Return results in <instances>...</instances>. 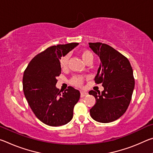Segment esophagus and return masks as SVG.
I'll return each instance as SVG.
<instances>
[{"label":"esophagus","mask_w":153,"mask_h":153,"mask_svg":"<svg viewBox=\"0 0 153 153\" xmlns=\"http://www.w3.org/2000/svg\"><path fill=\"white\" fill-rule=\"evenodd\" d=\"M88 94V93L87 92H85V91H81L80 92V97H81L82 98V97H84L85 96H86Z\"/></svg>","instance_id":"1"}]
</instances>
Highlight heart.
<instances>
[{
    "label": "heart",
    "mask_w": 153,
    "mask_h": 153,
    "mask_svg": "<svg viewBox=\"0 0 153 153\" xmlns=\"http://www.w3.org/2000/svg\"><path fill=\"white\" fill-rule=\"evenodd\" d=\"M80 55L85 63H88L89 61H92L94 59V56L92 52L88 50H83L80 53ZM67 63H68V55H65L62 56L60 60V66L62 69L65 68L67 66ZM83 81L84 78L82 76H74L72 77L70 80V83L75 86L79 87L83 84Z\"/></svg>",
    "instance_id": "1"
}]
</instances>
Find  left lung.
I'll return each instance as SVG.
<instances>
[{"instance_id": "obj_1", "label": "left lung", "mask_w": 153, "mask_h": 153, "mask_svg": "<svg viewBox=\"0 0 153 153\" xmlns=\"http://www.w3.org/2000/svg\"><path fill=\"white\" fill-rule=\"evenodd\" d=\"M89 46L100 60L95 83L104 87L101 93L89 92L97 101L90 116L98 122H112L125 113L130 103L135 85L132 68L128 59L109 45L90 42Z\"/></svg>"}]
</instances>
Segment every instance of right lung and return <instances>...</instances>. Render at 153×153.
<instances>
[{
	"mask_svg": "<svg viewBox=\"0 0 153 153\" xmlns=\"http://www.w3.org/2000/svg\"><path fill=\"white\" fill-rule=\"evenodd\" d=\"M78 45L69 43L48 47L35 56L24 71L23 90L25 98L38 120L48 126H63L73 118L79 91L69 86L61 92L56 84V77L61 73V56Z\"/></svg>",
	"mask_w": 153,
	"mask_h": 153,
	"instance_id": "1",
	"label": "right lung"
}]
</instances>
